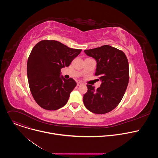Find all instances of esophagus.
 Masks as SVG:
<instances>
[{
  "label": "esophagus",
  "mask_w": 158,
  "mask_h": 158,
  "mask_svg": "<svg viewBox=\"0 0 158 158\" xmlns=\"http://www.w3.org/2000/svg\"><path fill=\"white\" fill-rule=\"evenodd\" d=\"M82 85V82H77V86H79V85Z\"/></svg>",
  "instance_id": "obj_1"
}]
</instances>
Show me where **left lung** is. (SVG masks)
<instances>
[{
    "instance_id": "8db88e82",
    "label": "left lung",
    "mask_w": 158,
    "mask_h": 158,
    "mask_svg": "<svg viewBox=\"0 0 158 158\" xmlns=\"http://www.w3.org/2000/svg\"><path fill=\"white\" fill-rule=\"evenodd\" d=\"M84 52L96 59L95 75L102 82L97 89L87 85V91L83 97L84 106L93 113H107L117 107L126 92L129 79L127 59L122 51L108 45Z\"/></svg>"
}]
</instances>
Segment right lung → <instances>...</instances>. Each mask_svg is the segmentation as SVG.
<instances>
[{
    "label": "right lung",
    "instance_id": "right-lung-1",
    "mask_svg": "<svg viewBox=\"0 0 158 158\" xmlns=\"http://www.w3.org/2000/svg\"><path fill=\"white\" fill-rule=\"evenodd\" d=\"M81 51L54 40H42L33 48L27 60V78L31 94L42 108L55 110L67 102L76 82L60 77V69L68 67Z\"/></svg>",
    "mask_w": 158,
    "mask_h": 158
}]
</instances>
